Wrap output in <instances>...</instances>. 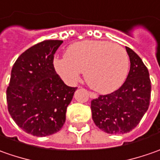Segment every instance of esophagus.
<instances>
[{"mask_svg":"<svg viewBox=\"0 0 160 160\" xmlns=\"http://www.w3.org/2000/svg\"><path fill=\"white\" fill-rule=\"evenodd\" d=\"M89 95H90V98H97V94L94 92H89Z\"/></svg>","mask_w":160,"mask_h":160,"instance_id":"esophagus-1","label":"esophagus"}]
</instances>
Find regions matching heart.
<instances>
[{
  "label": "heart",
  "mask_w": 160,
  "mask_h": 160,
  "mask_svg": "<svg viewBox=\"0 0 160 160\" xmlns=\"http://www.w3.org/2000/svg\"><path fill=\"white\" fill-rule=\"evenodd\" d=\"M128 65V56L122 47L101 40L74 43L66 49L64 57L53 60L55 71L68 84H75L84 71L88 85L103 94L122 86Z\"/></svg>",
  "instance_id": "heart-1"
}]
</instances>
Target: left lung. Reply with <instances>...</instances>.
Listing matches in <instances>:
<instances>
[{
  "instance_id": "left-lung-1",
  "label": "left lung",
  "mask_w": 160,
  "mask_h": 160,
  "mask_svg": "<svg viewBox=\"0 0 160 160\" xmlns=\"http://www.w3.org/2000/svg\"><path fill=\"white\" fill-rule=\"evenodd\" d=\"M130 69L127 79L115 92L92 100V120L108 134H124L138 126L151 99V80L146 66L132 49L126 47Z\"/></svg>"
}]
</instances>
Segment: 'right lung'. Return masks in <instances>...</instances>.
<instances>
[{
    "instance_id": "add662e5",
    "label": "right lung",
    "mask_w": 160,
    "mask_h": 160,
    "mask_svg": "<svg viewBox=\"0 0 160 160\" xmlns=\"http://www.w3.org/2000/svg\"><path fill=\"white\" fill-rule=\"evenodd\" d=\"M62 40H45L18 58L7 89L8 110L23 131L47 137L62 129L77 88L66 85L53 68Z\"/></svg>"
}]
</instances>
